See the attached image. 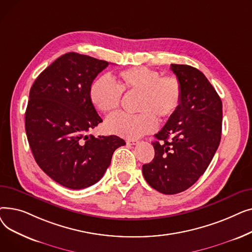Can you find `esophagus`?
Masks as SVG:
<instances>
[{
	"instance_id": "obj_1",
	"label": "esophagus",
	"mask_w": 252,
	"mask_h": 252,
	"mask_svg": "<svg viewBox=\"0 0 252 252\" xmlns=\"http://www.w3.org/2000/svg\"><path fill=\"white\" fill-rule=\"evenodd\" d=\"M126 143L129 145H136L139 143V141L135 140V139H130V140H126Z\"/></svg>"
}]
</instances>
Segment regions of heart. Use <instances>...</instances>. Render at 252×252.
<instances>
[{
	"label": "heart",
	"mask_w": 252,
	"mask_h": 252,
	"mask_svg": "<svg viewBox=\"0 0 252 252\" xmlns=\"http://www.w3.org/2000/svg\"><path fill=\"white\" fill-rule=\"evenodd\" d=\"M122 93L138 94V114L118 113L106 121V128L113 135L137 139L149 134L160 121L173 116L180 108L183 88L174 75L161 76L157 70L135 66L119 71L114 82L107 75L97 77L90 87V99L96 109L109 114L116 111L122 102Z\"/></svg>",
	"instance_id": "heart-1"
}]
</instances>
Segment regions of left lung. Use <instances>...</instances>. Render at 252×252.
Masks as SVG:
<instances>
[{
	"label": "left lung",
	"instance_id": "8db88e82",
	"mask_svg": "<svg viewBox=\"0 0 252 252\" xmlns=\"http://www.w3.org/2000/svg\"><path fill=\"white\" fill-rule=\"evenodd\" d=\"M183 88L178 111L155 135V155L142 171L150 186L173 195L190 188L208 167L220 142L222 104L215 88L195 67L171 64Z\"/></svg>",
	"mask_w": 252,
	"mask_h": 252
}]
</instances>
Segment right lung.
<instances>
[{
	"label": "right lung",
	"instance_id": "1",
	"mask_svg": "<svg viewBox=\"0 0 252 252\" xmlns=\"http://www.w3.org/2000/svg\"><path fill=\"white\" fill-rule=\"evenodd\" d=\"M108 62L70 52L39 74L25 111V131L44 173L78 190L96 184L126 142L117 136L87 135L102 118L90 99V87Z\"/></svg>",
	"mask_w": 252,
	"mask_h": 252
}]
</instances>
